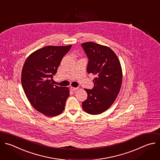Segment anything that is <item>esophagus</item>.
I'll return each instance as SVG.
<instances>
[{
    "label": "esophagus",
    "mask_w": 160,
    "mask_h": 160,
    "mask_svg": "<svg viewBox=\"0 0 160 160\" xmlns=\"http://www.w3.org/2000/svg\"><path fill=\"white\" fill-rule=\"evenodd\" d=\"M78 89V87H71V90L73 91V92H75L76 90H77Z\"/></svg>",
    "instance_id": "1"
}]
</instances>
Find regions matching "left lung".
Returning a JSON list of instances; mask_svg holds the SVG:
<instances>
[{
  "label": "left lung",
  "mask_w": 160,
  "mask_h": 160,
  "mask_svg": "<svg viewBox=\"0 0 160 160\" xmlns=\"http://www.w3.org/2000/svg\"><path fill=\"white\" fill-rule=\"evenodd\" d=\"M81 45L88 59L87 71L95 76L93 88H85L87 98L82 102V108L88 114H100L111 107L119 94L122 80L121 63L108 46L93 42Z\"/></svg>",
  "instance_id": "left-lung-1"
}]
</instances>
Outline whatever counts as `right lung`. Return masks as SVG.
Returning <instances> with one entry per match:
<instances>
[{"instance_id":"1","label":"right lung","mask_w":160,"mask_h":160,"mask_svg":"<svg viewBox=\"0 0 160 160\" xmlns=\"http://www.w3.org/2000/svg\"><path fill=\"white\" fill-rule=\"evenodd\" d=\"M71 47L45 46L33 52L23 65L21 83L24 93L35 109L49 117L63 111L70 95L68 88L53 85L51 81Z\"/></svg>"}]
</instances>
